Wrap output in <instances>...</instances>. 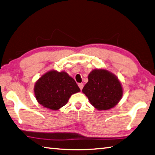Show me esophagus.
<instances>
[{
    "label": "esophagus",
    "mask_w": 155,
    "mask_h": 155,
    "mask_svg": "<svg viewBox=\"0 0 155 155\" xmlns=\"http://www.w3.org/2000/svg\"><path fill=\"white\" fill-rule=\"evenodd\" d=\"M78 86H79V88H80V89L81 90H82V88H83V86H84V84H82V83H79L78 84Z\"/></svg>",
    "instance_id": "34e87169"
}]
</instances>
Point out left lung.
I'll use <instances>...</instances> for the list:
<instances>
[{"label": "left lung", "instance_id": "left-lung-1", "mask_svg": "<svg viewBox=\"0 0 155 155\" xmlns=\"http://www.w3.org/2000/svg\"><path fill=\"white\" fill-rule=\"evenodd\" d=\"M88 82L82 92L98 110H106L116 106L123 96V88L117 77L106 69H94L88 74Z\"/></svg>", "mask_w": 155, "mask_h": 155}]
</instances>
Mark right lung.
Instances as JSON below:
<instances>
[{
    "label": "right lung",
    "instance_id": "1",
    "mask_svg": "<svg viewBox=\"0 0 155 155\" xmlns=\"http://www.w3.org/2000/svg\"><path fill=\"white\" fill-rule=\"evenodd\" d=\"M76 82L66 72L51 70L36 81L35 98L45 108L57 110L67 104L72 94L80 92Z\"/></svg>",
    "mask_w": 155,
    "mask_h": 155
}]
</instances>
